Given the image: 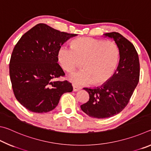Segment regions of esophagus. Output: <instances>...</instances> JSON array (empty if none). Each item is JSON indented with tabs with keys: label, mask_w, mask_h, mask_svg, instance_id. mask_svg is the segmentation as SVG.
Returning <instances> with one entry per match:
<instances>
[{
	"label": "esophagus",
	"mask_w": 151,
	"mask_h": 151,
	"mask_svg": "<svg viewBox=\"0 0 151 151\" xmlns=\"http://www.w3.org/2000/svg\"><path fill=\"white\" fill-rule=\"evenodd\" d=\"M81 89V87H79V86L73 85V91L74 92H76L78 91H80Z\"/></svg>",
	"instance_id": "esophagus-1"
}]
</instances>
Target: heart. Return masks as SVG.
<instances>
[{"instance_id": "b5f03b06", "label": "heart", "mask_w": 151, "mask_h": 151, "mask_svg": "<svg viewBox=\"0 0 151 151\" xmlns=\"http://www.w3.org/2000/svg\"><path fill=\"white\" fill-rule=\"evenodd\" d=\"M57 57L61 67L67 72L75 70L83 61L84 69L68 76L73 84L101 85L113 76L119 65L120 50L112 41L81 37L73 40L72 47L61 46Z\"/></svg>"}]
</instances>
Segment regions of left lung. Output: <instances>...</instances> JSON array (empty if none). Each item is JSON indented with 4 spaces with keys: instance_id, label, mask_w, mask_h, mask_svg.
I'll return each instance as SVG.
<instances>
[{
    "instance_id": "1",
    "label": "left lung",
    "mask_w": 151,
    "mask_h": 151,
    "mask_svg": "<svg viewBox=\"0 0 151 151\" xmlns=\"http://www.w3.org/2000/svg\"><path fill=\"white\" fill-rule=\"evenodd\" d=\"M114 40L120 50L116 70L110 80L100 87L84 88L89 94L87 103L81 108L89 116L106 119L119 114L129 103L137 86L140 64L134 45L119 32L104 34Z\"/></svg>"
}]
</instances>
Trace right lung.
I'll return each mask as SVG.
<instances>
[{
    "label": "right lung",
    "instance_id": "right-lung-1",
    "mask_svg": "<svg viewBox=\"0 0 151 151\" xmlns=\"http://www.w3.org/2000/svg\"><path fill=\"white\" fill-rule=\"evenodd\" d=\"M76 35L40 23L15 45L9 64L10 78L15 97L29 111H52L64 93L73 91L69 82L54 80L65 76L57 63L58 48Z\"/></svg>",
    "mask_w": 151,
    "mask_h": 151
}]
</instances>
